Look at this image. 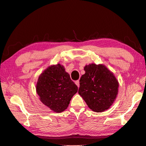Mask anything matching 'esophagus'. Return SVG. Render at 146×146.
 Instances as JSON below:
<instances>
[{
	"label": "esophagus",
	"instance_id": "34e87169",
	"mask_svg": "<svg viewBox=\"0 0 146 146\" xmlns=\"http://www.w3.org/2000/svg\"><path fill=\"white\" fill-rule=\"evenodd\" d=\"M75 83L76 84V85H77L78 87L80 86V82H79V80L76 81V82H75Z\"/></svg>",
	"mask_w": 146,
	"mask_h": 146
}]
</instances>
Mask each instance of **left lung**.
Returning <instances> with one entry per match:
<instances>
[{
  "label": "left lung",
  "mask_w": 146,
  "mask_h": 146,
  "mask_svg": "<svg viewBox=\"0 0 146 146\" xmlns=\"http://www.w3.org/2000/svg\"><path fill=\"white\" fill-rule=\"evenodd\" d=\"M80 80L78 94L91 110L103 112L110 108L118 93L119 83L113 72L103 64L86 65Z\"/></svg>",
  "instance_id": "1"
}]
</instances>
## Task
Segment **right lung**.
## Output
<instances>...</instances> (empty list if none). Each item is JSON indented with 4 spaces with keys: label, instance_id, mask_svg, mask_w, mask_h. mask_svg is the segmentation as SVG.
<instances>
[{
    "label": "right lung",
    "instance_id": "right-lung-1",
    "mask_svg": "<svg viewBox=\"0 0 146 146\" xmlns=\"http://www.w3.org/2000/svg\"><path fill=\"white\" fill-rule=\"evenodd\" d=\"M36 90L43 104L52 111L61 113L68 108L78 87L64 66L58 63L44 70L38 78Z\"/></svg>",
    "mask_w": 146,
    "mask_h": 146
}]
</instances>
